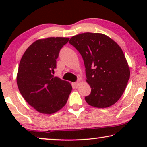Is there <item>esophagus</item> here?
<instances>
[{
	"label": "esophagus",
	"instance_id": "esophagus-1",
	"mask_svg": "<svg viewBox=\"0 0 147 147\" xmlns=\"http://www.w3.org/2000/svg\"><path fill=\"white\" fill-rule=\"evenodd\" d=\"M80 82L78 81V82H74V86L76 87V88H77V87H78L80 85Z\"/></svg>",
	"mask_w": 147,
	"mask_h": 147
}]
</instances>
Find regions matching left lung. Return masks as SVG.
Returning a JSON list of instances; mask_svg holds the SVG:
<instances>
[{"label":"left lung","mask_w":147,"mask_h":147,"mask_svg":"<svg viewBox=\"0 0 147 147\" xmlns=\"http://www.w3.org/2000/svg\"><path fill=\"white\" fill-rule=\"evenodd\" d=\"M69 43L82 57L86 81L91 91L85 97L96 108H107L117 102L130 78V69L120 47L106 35L80 34L72 37Z\"/></svg>","instance_id":"8db88e82"}]
</instances>
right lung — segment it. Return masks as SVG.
Wrapping results in <instances>:
<instances>
[{"instance_id": "1", "label": "right lung", "mask_w": 147, "mask_h": 147, "mask_svg": "<svg viewBox=\"0 0 147 147\" xmlns=\"http://www.w3.org/2000/svg\"><path fill=\"white\" fill-rule=\"evenodd\" d=\"M69 38H49L32 43L20 61L17 83L21 95L40 113L51 114L65 105L72 86L54 76L56 59Z\"/></svg>"}]
</instances>
